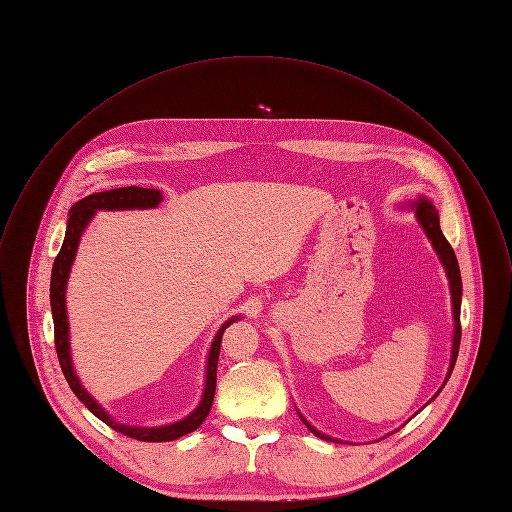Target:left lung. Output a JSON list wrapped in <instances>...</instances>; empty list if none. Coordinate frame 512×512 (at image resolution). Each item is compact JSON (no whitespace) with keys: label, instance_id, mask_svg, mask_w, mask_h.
Returning <instances> with one entry per match:
<instances>
[{"label":"left lung","instance_id":"left-lung-1","mask_svg":"<svg viewBox=\"0 0 512 512\" xmlns=\"http://www.w3.org/2000/svg\"><path fill=\"white\" fill-rule=\"evenodd\" d=\"M415 214H417V220L419 224L423 226V230L427 232L433 248L437 250L445 270H447V276H449V286H451V296H453V316H455V336H453V355H451V365H449V373H447V379L451 377L453 373V367H455V361H457V355H459V343H461V294H463V282H461V272H459V264H457V256H455V250L451 248V244L447 242V238L443 236L441 232V226H439V212L435 210V206L421 198L417 204H415ZM445 379V383H447ZM443 389V387H441ZM304 419V417H302ZM308 425V429L322 437V439H328L326 435H322L320 431H316L308 421H304Z\"/></svg>","mask_w":512,"mask_h":512}]
</instances>
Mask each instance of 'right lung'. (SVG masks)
I'll use <instances>...</instances> for the list:
<instances>
[{
	"mask_svg": "<svg viewBox=\"0 0 512 512\" xmlns=\"http://www.w3.org/2000/svg\"><path fill=\"white\" fill-rule=\"evenodd\" d=\"M163 200L161 190L155 188H141V186H125V188H115V190H105V192H95L85 196L83 200H79L77 204H73L71 212H69V220H67V232H65V240L63 246L53 262V270H51V288H49V300H51V314H53V334H55V349H57V357H59V365L61 371L69 383V387L73 389V393L77 395V399L95 415L99 417L103 423H107L111 429L119 431L121 435H127L131 439L137 441H147V443H163V441H174L182 435L192 433L194 429H198L202 425V421L206 419V415L210 413L212 407V399H214V391H216V365H218V355H220V343H222V334L224 330L236 322V318H232L230 322H226L220 332L216 334V338L212 341L210 353H208V365H206V387H204V395L200 405L194 409V413H190L186 419L172 423L167 427H129V425H121L117 421H113L105 409L83 389V385L79 383L73 365H71V355H69V326H67V314H65V286H67V276L79 246V238L87 226V222L93 218L95 210H125V208H155L159 206V202Z\"/></svg>",
	"mask_w": 512,
	"mask_h": 512,
	"instance_id": "1",
	"label": "right lung"
}]
</instances>
